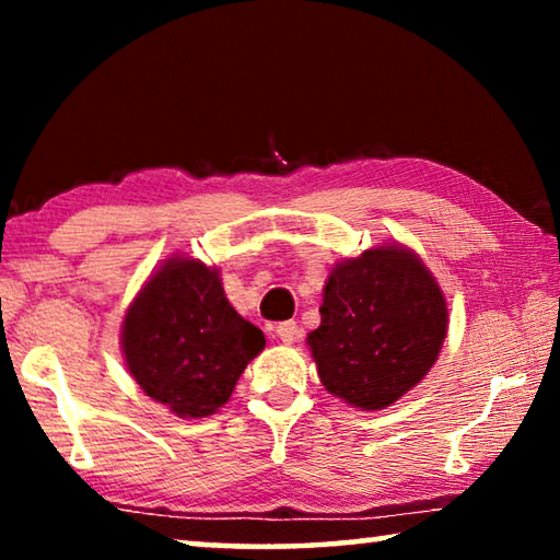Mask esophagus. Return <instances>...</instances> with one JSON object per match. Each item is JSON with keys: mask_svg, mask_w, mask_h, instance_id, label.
<instances>
[{"mask_svg": "<svg viewBox=\"0 0 560 560\" xmlns=\"http://www.w3.org/2000/svg\"><path fill=\"white\" fill-rule=\"evenodd\" d=\"M277 336L283 340V343H293V340H296V336H299L296 320H283V324H279Z\"/></svg>", "mask_w": 560, "mask_h": 560, "instance_id": "1", "label": "esophagus"}]
</instances>
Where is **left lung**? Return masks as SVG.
Here are the masks:
<instances>
[{
	"label": "left lung",
	"mask_w": 560,
	"mask_h": 560,
	"mask_svg": "<svg viewBox=\"0 0 560 560\" xmlns=\"http://www.w3.org/2000/svg\"><path fill=\"white\" fill-rule=\"evenodd\" d=\"M447 336V301L405 246H375L336 264L308 346L326 390L383 410L428 375Z\"/></svg>",
	"instance_id": "obj_1"
}]
</instances>
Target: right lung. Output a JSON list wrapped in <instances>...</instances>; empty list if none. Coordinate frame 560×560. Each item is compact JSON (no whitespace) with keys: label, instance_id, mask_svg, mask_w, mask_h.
Wrapping results in <instances>:
<instances>
[{"label":"right lung","instance_id":"add662e5","mask_svg":"<svg viewBox=\"0 0 560 560\" xmlns=\"http://www.w3.org/2000/svg\"><path fill=\"white\" fill-rule=\"evenodd\" d=\"M122 353L148 397L179 417L222 407L264 334L226 301L220 273L195 259H167L122 320Z\"/></svg>","mask_w":560,"mask_h":560}]
</instances>
